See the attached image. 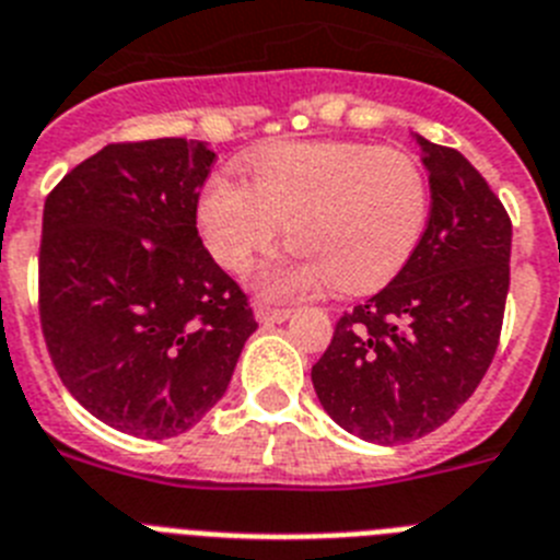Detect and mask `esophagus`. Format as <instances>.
Listing matches in <instances>:
<instances>
[{"label": "esophagus", "instance_id": "1", "mask_svg": "<svg viewBox=\"0 0 560 560\" xmlns=\"http://www.w3.org/2000/svg\"><path fill=\"white\" fill-rule=\"evenodd\" d=\"M256 318H259V324H265V327H273V324H281V320L290 318V310L284 307H267V304H259L256 307Z\"/></svg>", "mask_w": 560, "mask_h": 560}]
</instances>
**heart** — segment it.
Masks as SVG:
<instances>
[{
  "label": "heart",
  "instance_id": "1",
  "mask_svg": "<svg viewBox=\"0 0 560 560\" xmlns=\"http://www.w3.org/2000/svg\"><path fill=\"white\" fill-rule=\"evenodd\" d=\"M250 186L213 174L197 225L222 267L242 273L284 233L290 259L265 267L270 295H301L332 281L366 293L395 279L428 225L431 191L422 165L400 149L352 140L276 143L247 158Z\"/></svg>",
  "mask_w": 560,
  "mask_h": 560
}]
</instances>
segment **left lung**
<instances>
[{
    "instance_id": "8db88e82",
    "label": "left lung",
    "mask_w": 560,
    "mask_h": 560,
    "mask_svg": "<svg viewBox=\"0 0 560 560\" xmlns=\"http://www.w3.org/2000/svg\"><path fill=\"white\" fill-rule=\"evenodd\" d=\"M431 213L381 293L343 313L313 366L320 406L349 434L397 445L456 415L502 335L513 225L488 179L456 149L417 138Z\"/></svg>"
}]
</instances>
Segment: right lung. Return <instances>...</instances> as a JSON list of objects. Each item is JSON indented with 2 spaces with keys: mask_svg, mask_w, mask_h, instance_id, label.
Masks as SVG:
<instances>
[{
  "mask_svg": "<svg viewBox=\"0 0 560 560\" xmlns=\"http://www.w3.org/2000/svg\"><path fill=\"white\" fill-rule=\"evenodd\" d=\"M213 158L202 140L109 143L45 199L38 318L52 366L90 415L143 440L197 425L259 327L197 233Z\"/></svg>",
  "mask_w": 560,
  "mask_h": 560,
  "instance_id": "obj_1",
  "label": "right lung"
}]
</instances>
